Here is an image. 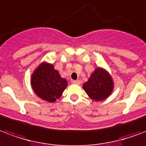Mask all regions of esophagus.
<instances>
[{"label": "esophagus", "instance_id": "34e87169", "mask_svg": "<svg viewBox=\"0 0 146 146\" xmlns=\"http://www.w3.org/2000/svg\"><path fill=\"white\" fill-rule=\"evenodd\" d=\"M72 83H74V84H80V80H73L72 81Z\"/></svg>", "mask_w": 146, "mask_h": 146}]
</instances>
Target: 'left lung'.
I'll return each instance as SVG.
<instances>
[{"instance_id": "1", "label": "left lung", "mask_w": 146, "mask_h": 146, "mask_svg": "<svg viewBox=\"0 0 146 146\" xmlns=\"http://www.w3.org/2000/svg\"><path fill=\"white\" fill-rule=\"evenodd\" d=\"M114 83L112 76L107 71L98 67L92 73L87 82L83 85L87 95L96 101H102L112 93Z\"/></svg>"}]
</instances>
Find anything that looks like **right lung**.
<instances>
[{
	"instance_id": "obj_1",
	"label": "right lung",
	"mask_w": 146,
	"mask_h": 146,
	"mask_svg": "<svg viewBox=\"0 0 146 146\" xmlns=\"http://www.w3.org/2000/svg\"><path fill=\"white\" fill-rule=\"evenodd\" d=\"M31 86L39 97L50 103L62 96L67 86V81L62 78L53 64L43 62L31 76Z\"/></svg>"
}]
</instances>
